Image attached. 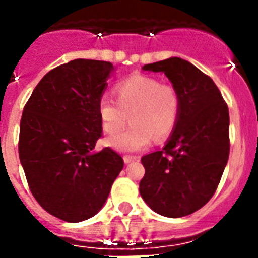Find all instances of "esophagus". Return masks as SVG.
I'll return each instance as SVG.
<instances>
[{
  "instance_id": "obj_1",
  "label": "esophagus",
  "mask_w": 258,
  "mask_h": 258,
  "mask_svg": "<svg viewBox=\"0 0 258 258\" xmlns=\"http://www.w3.org/2000/svg\"><path fill=\"white\" fill-rule=\"evenodd\" d=\"M137 159H138V158L134 157V155H124V157H123V161H124L125 165H130V163H133V162H135Z\"/></svg>"
}]
</instances>
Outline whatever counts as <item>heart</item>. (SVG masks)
I'll list each match as a JSON object with an SVG mask.
<instances>
[{
    "label": "heart",
    "mask_w": 258,
    "mask_h": 258,
    "mask_svg": "<svg viewBox=\"0 0 258 258\" xmlns=\"http://www.w3.org/2000/svg\"><path fill=\"white\" fill-rule=\"evenodd\" d=\"M116 101L101 96L97 105L103 130L109 135L120 133L130 120L133 125L107 141L117 151H138L153 142L163 141L174 131L180 112L175 87L146 75H134L115 87Z\"/></svg>",
    "instance_id": "heart-1"
}]
</instances>
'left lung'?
<instances>
[{
  "mask_svg": "<svg viewBox=\"0 0 258 258\" xmlns=\"http://www.w3.org/2000/svg\"><path fill=\"white\" fill-rule=\"evenodd\" d=\"M162 72L180 97L174 131L161 151L142 158L139 191L161 216L179 218L209 202L229 159V109L212 79L179 57L146 64Z\"/></svg>",
  "mask_w": 258,
  "mask_h": 258,
  "instance_id": "obj_1",
  "label": "left lung"
}]
</instances>
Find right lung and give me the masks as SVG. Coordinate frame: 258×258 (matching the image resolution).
Listing matches in <instances>:
<instances>
[{"instance_id": "obj_1", "label": "right lung", "mask_w": 258, "mask_h": 258, "mask_svg": "<svg viewBox=\"0 0 258 258\" xmlns=\"http://www.w3.org/2000/svg\"><path fill=\"white\" fill-rule=\"evenodd\" d=\"M113 71L111 62L86 58L56 67L22 112L18 154L30 191L67 222L95 216L123 169L113 150L95 151L101 137L97 105Z\"/></svg>"}]
</instances>
